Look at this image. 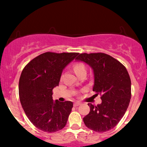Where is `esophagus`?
Instances as JSON below:
<instances>
[{"label":"esophagus","mask_w":147,"mask_h":147,"mask_svg":"<svg viewBox=\"0 0 147 147\" xmlns=\"http://www.w3.org/2000/svg\"><path fill=\"white\" fill-rule=\"evenodd\" d=\"M81 104V103L79 102H75V104H74V106H78Z\"/></svg>","instance_id":"obj_1"}]
</instances>
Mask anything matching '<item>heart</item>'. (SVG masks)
<instances>
[{
  "label": "heart",
  "instance_id": "b5f03b06",
  "mask_svg": "<svg viewBox=\"0 0 147 147\" xmlns=\"http://www.w3.org/2000/svg\"><path fill=\"white\" fill-rule=\"evenodd\" d=\"M74 70L76 72V74H78L79 72L86 70V67L82 63H76L74 65Z\"/></svg>",
  "mask_w": 147,
  "mask_h": 147
}]
</instances>
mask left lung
<instances>
[{"label":"left lung","mask_w":147,"mask_h":147,"mask_svg":"<svg viewBox=\"0 0 147 147\" xmlns=\"http://www.w3.org/2000/svg\"><path fill=\"white\" fill-rule=\"evenodd\" d=\"M76 61L84 62L92 69V90L102 95L100 104H88L90 111L84 117V124L98 133L113 129L125 114L131 99V82L127 70L104 53L80 54Z\"/></svg>","instance_id":"8db88e82"}]
</instances>
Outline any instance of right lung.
<instances>
[{"label":"right lung","instance_id":"obj_1","mask_svg":"<svg viewBox=\"0 0 147 147\" xmlns=\"http://www.w3.org/2000/svg\"><path fill=\"white\" fill-rule=\"evenodd\" d=\"M79 53L45 52L27 64L18 84L20 102L27 117L41 131L54 133L64 128L73 107L70 101L52 99L63 69Z\"/></svg>","mask_w":147,"mask_h":147}]
</instances>
